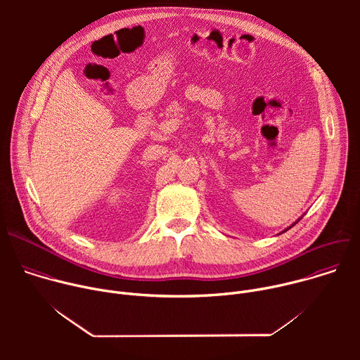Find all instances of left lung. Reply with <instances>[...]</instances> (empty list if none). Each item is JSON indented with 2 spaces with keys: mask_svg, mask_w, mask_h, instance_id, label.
Wrapping results in <instances>:
<instances>
[{
  "mask_svg": "<svg viewBox=\"0 0 360 360\" xmlns=\"http://www.w3.org/2000/svg\"><path fill=\"white\" fill-rule=\"evenodd\" d=\"M286 231H288V229H286Z\"/></svg>",
  "mask_w": 360,
  "mask_h": 360,
  "instance_id": "left-lung-1",
  "label": "left lung"
}]
</instances>
